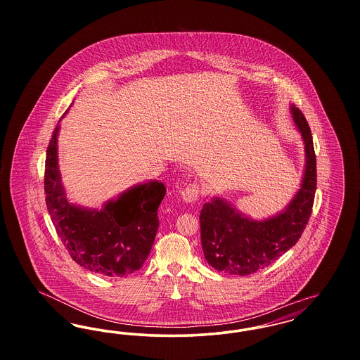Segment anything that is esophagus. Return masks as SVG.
I'll use <instances>...</instances> for the list:
<instances>
[{
	"mask_svg": "<svg viewBox=\"0 0 360 360\" xmlns=\"http://www.w3.org/2000/svg\"><path fill=\"white\" fill-rule=\"evenodd\" d=\"M200 185H197V184H188L186 188H184L182 191H181V197H182V200L185 201V202H194V201H197V198H198V195H200Z\"/></svg>",
	"mask_w": 360,
	"mask_h": 360,
	"instance_id": "obj_1",
	"label": "esophagus"
}]
</instances>
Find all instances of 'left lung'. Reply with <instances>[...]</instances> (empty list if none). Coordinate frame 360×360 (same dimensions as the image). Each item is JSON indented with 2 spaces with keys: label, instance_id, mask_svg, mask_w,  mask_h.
<instances>
[{
  "label": "left lung",
  "instance_id": "1",
  "mask_svg": "<svg viewBox=\"0 0 360 360\" xmlns=\"http://www.w3.org/2000/svg\"><path fill=\"white\" fill-rule=\"evenodd\" d=\"M294 124L305 146V172L301 186L288 206L266 220H252L220 197L201 209V243L206 262L217 271L254 274L270 266L301 238L316 193V155L311 132L302 112L290 105Z\"/></svg>",
  "mask_w": 360,
  "mask_h": 360
}]
</instances>
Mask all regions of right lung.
<instances>
[{
	"label": "right lung",
	"instance_id": "1",
	"mask_svg": "<svg viewBox=\"0 0 360 360\" xmlns=\"http://www.w3.org/2000/svg\"><path fill=\"white\" fill-rule=\"evenodd\" d=\"M58 134L59 125L47 147L44 191L59 239L72 260L91 273L103 276L134 274L153 248L159 226L158 207L166 194L165 185L159 181L139 184L101 209L74 205L62 185Z\"/></svg>",
	"mask_w": 360,
	"mask_h": 360
}]
</instances>
